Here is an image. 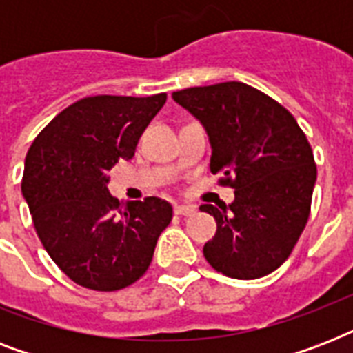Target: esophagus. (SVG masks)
Here are the masks:
<instances>
[{
    "instance_id": "1",
    "label": "esophagus",
    "mask_w": 353,
    "mask_h": 353,
    "mask_svg": "<svg viewBox=\"0 0 353 353\" xmlns=\"http://www.w3.org/2000/svg\"><path fill=\"white\" fill-rule=\"evenodd\" d=\"M174 212L177 216H192L196 214V207H192V205H176Z\"/></svg>"
}]
</instances>
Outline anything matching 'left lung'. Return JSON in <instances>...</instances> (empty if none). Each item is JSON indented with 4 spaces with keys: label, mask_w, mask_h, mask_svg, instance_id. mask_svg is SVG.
<instances>
[{
    "label": "left lung",
    "mask_w": 353,
    "mask_h": 353,
    "mask_svg": "<svg viewBox=\"0 0 353 353\" xmlns=\"http://www.w3.org/2000/svg\"><path fill=\"white\" fill-rule=\"evenodd\" d=\"M172 99L201 122L210 143V172L234 188V201L199 210L216 220L203 247L225 276L252 280L285 262L306 227L317 166L295 117L243 82L188 88Z\"/></svg>",
    "instance_id": "8db88e82"
}]
</instances>
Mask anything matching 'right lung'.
<instances>
[{
    "label": "right lung",
    "instance_id": "add662e5",
    "mask_svg": "<svg viewBox=\"0 0 353 353\" xmlns=\"http://www.w3.org/2000/svg\"><path fill=\"white\" fill-rule=\"evenodd\" d=\"M166 93L85 97L47 124L25 157L21 194L52 262L79 285L117 291L146 273L172 205L119 201L110 170L132 159Z\"/></svg>",
    "mask_w": 353,
    "mask_h": 353
}]
</instances>
